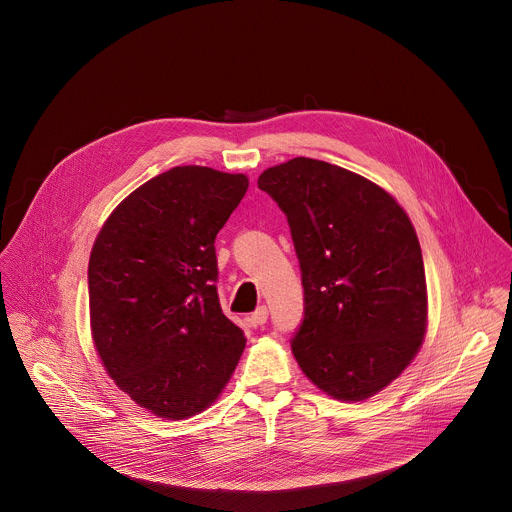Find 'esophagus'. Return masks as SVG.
Listing matches in <instances>:
<instances>
[{"label": "esophagus", "mask_w": 512, "mask_h": 512, "mask_svg": "<svg viewBox=\"0 0 512 512\" xmlns=\"http://www.w3.org/2000/svg\"><path fill=\"white\" fill-rule=\"evenodd\" d=\"M268 321V307L260 305L254 313H252V323L254 325H264Z\"/></svg>", "instance_id": "esophagus-1"}]
</instances>
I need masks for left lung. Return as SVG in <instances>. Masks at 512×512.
Masks as SVG:
<instances>
[{
  "label": "left lung",
  "instance_id": "1",
  "mask_svg": "<svg viewBox=\"0 0 512 512\" xmlns=\"http://www.w3.org/2000/svg\"><path fill=\"white\" fill-rule=\"evenodd\" d=\"M288 217L303 284L292 351L337 400L380 392L422 347L426 272L416 230L392 195L365 177L295 157L258 177Z\"/></svg>",
  "mask_w": 512,
  "mask_h": 512
}]
</instances>
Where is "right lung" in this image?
Instances as JSON below:
<instances>
[{"instance_id": "add662e5", "label": "right lung", "mask_w": 512, "mask_h": 512, "mask_svg": "<svg viewBox=\"0 0 512 512\" xmlns=\"http://www.w3.org/2000/svg\"><path fill=\"white\" fill-rule=\"evenodd\" d=\"M246 189L242 173L173 167L128 195L92 246L94 347L120 390L159 418L209 408L244 351L220 309L215 238Z\"/></svg>"}]
</instances>
